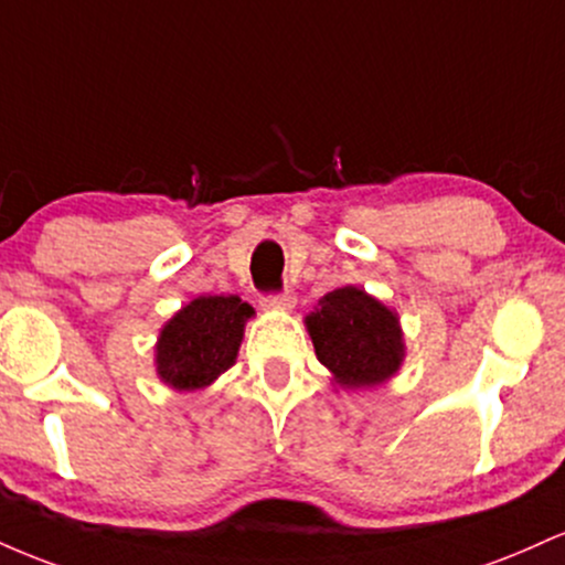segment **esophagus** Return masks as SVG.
I'll use <instances>...</instances> for the list:
<instances>
[{
	"label": "esophagus",
	"instance_id": "34e87169",
	"mask_svg": "<svg viewBox=\"0 0 565 565\" xmlns=\"http://www.w3.org/2000/svg\"><path fill=\"white\" fill-rule=\"evenodd\" d=\"M263 308L265 310H291L295 308V295L287 289V291H281V295L263 297Z\"/></svg>",
	"mask_w": 565,
	"mask_h": 565
}]
</instances>
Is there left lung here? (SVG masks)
<instances>
[{
  "instance_id": "1",
  "label": "left lung",
  "mask_w": 565,
  "mask_h": 565,
  "mask_svg": "<svg viewBox=\"0 0 565 565\" xmlns=\"http://www.w3.org/2000/svg\"><path fill=\"white\" fill-rule=\"evenodd\" d=\"M316 359L342 391H372L401 372L406 342L393 308L361 287H340L323 295L305 316Z\"/></svg>"
}]
</instances>
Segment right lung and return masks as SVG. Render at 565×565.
<instances>
[{"label": "right lung", "instance_id": "add662e5", "mask_svg": "<svg viewBox=\"0 0 565 565\" xmlns=\"http://www.w3.org/2000/svg\"><path fill=\"white\" fill-rule=\"evenodd\" d=\"M255 308L238 295H201L183 305L153 345L157 377L178 393L204 391L236 364Z\"/></svg>", "mask_w": 565, "mask_h": 565}]
</instances>
